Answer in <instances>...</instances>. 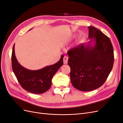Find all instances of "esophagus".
I'll return each mask as SVG.
<instances>
[{"label":"esophagus","instance_id":"obj_1","mask_svg":"<svg viewBox=\"0 0 123 123\" xmlns=\"http://www.w3.org/2000/svg\"><path fill=\"white\" fill-rule=\"evenodd\" d=\"M68 59V58L67 56H64V58H63V63H64V64H67Z\"/></svg>","mask_w":123,"mask_h":123}]
</instances>
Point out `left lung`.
Segmentation results:
<instances>
[{
	"label": "left lung",
	"instance_id": "8db88e82",
	"mask_svg": "<svg viewBox=\"0 0 123 123\" xmlns=\"http://www.w3.org/2000/svg\"><path fill=\"white\" fill-rule=\"evenodd\" d=\"M88 29L90 40L88 43H80L67 52L71 84L81 91L101 87L111 72L114 61L110 39L93 26H89Z\"/></svg>",
	"mask_w": 123,
	"mask_h": 123
}]
</instances>
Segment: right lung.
<instances>
[{
	"instance_id": "add662e5",
	"label": "right lung",
	"mask_w": 123,
	"mask_h": 123,
	"mask_svg": "<svg viewBox=\"0 0 123 123\" xmlns=\"http://www.w3.org/2000/svg\"><path fill=\"white\" fill-rule=\"evenodd\" d=\"M63 55L58 62L36 70H29L21 66L18 62L15 53V44L12 55V65L13 73L22 87L29 92L42 94L51 88L52 80L63 64Z\"/></svg>"
}]
</instances>
